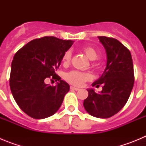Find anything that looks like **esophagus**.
I'll list each match as a JSON object with an SVG mask.
<instances>
[{"instance_id":"esophagus-1","label":"esophagus","mask_w":146,"mask_h":146,"mask_svg":"<svg viewBox=\"0 0 146 146\" xmlns=\"http://www.w3.org/2000/svg\"><path fill=\"white\" fill-rule=\"evenodd\" d=\"M70 89H71V90H74V91H79V90H80V88H78L74 87V86H71Z\"/></svg>"}]
</instances>
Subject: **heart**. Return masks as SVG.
I'll return each instance as SVG.
<instances>
[{
	"instance_id": "1",
	"label": "heart",
	"mask_w": 146,
	"mask_h": 146,
	"mask_svg": "<svg viewBox=\"0 0 146 146\" xmlns=\"http://www.w3.org/2000/svg\"><path fill=\"white\" fill-rule=\"evenodd\" d=\"M83 51L87 55V57L91 60H96L99 57V52L96 49L93 47L89 46V47H84ZM71 58H72V52H71L70 50H68L64 54L63 59H62L64 65H67V64H69ZM91 79V75L88 72H82L77 70H72L66 74V80H67V82L77 86H82V84L85 82Z\"/></svg>"
}]
</instances>
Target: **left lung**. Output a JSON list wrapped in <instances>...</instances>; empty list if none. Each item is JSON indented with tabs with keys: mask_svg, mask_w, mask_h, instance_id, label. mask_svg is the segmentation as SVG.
I'll return each instance as SVG.
<instances>
[{
	"mask_svg": "<svg viewBox=\"0 0 146 146\" xmlns=\"http://www.w3.org/2000/svg\"><path fill=\"white\" fill-rule=\"evenodd\" d=\"M107 54V65L103 74L92 84L102 86L97 94L88 89V96L83 102L86 111L99 118L112 117L124 107L135 82L134 68L130 51L115 38L98 36Z\"/></svg>",
	"mask_w": 146,
	"mask_h": 146,
	"instance_id": "1",
	"label": "left lung"
}]
</instances>
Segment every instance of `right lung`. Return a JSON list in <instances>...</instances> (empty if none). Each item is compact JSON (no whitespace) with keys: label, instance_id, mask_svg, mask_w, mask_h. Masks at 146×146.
I'll list each match as a JSON object with an SVG mask.
<instances>
[{"label":"right lung","instance_id":"1","mask_svg":"<svg viewBox=\"0 0 146 146\" xmlns=\"http://www.w3.org/2000/svg\"><path fill=\"white\" fill-rule=\"evenodd\" d=\"M72 44L71 40L44 36L28 42L14 56L9 79L11 94L20 109L31 118L50 117L61 106L69 85L55 71ZM47 78L58 81L57 85L46 84Z\"/></svg>","mask_w":146,"mask_h":146}]
</instances>
